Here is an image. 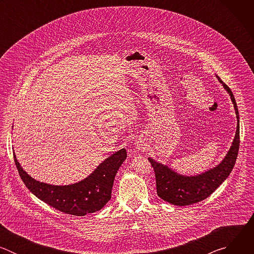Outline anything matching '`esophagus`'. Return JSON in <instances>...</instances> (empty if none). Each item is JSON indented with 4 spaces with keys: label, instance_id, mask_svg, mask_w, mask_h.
I'll list each match as a JSON object with an SVG mask.
<instances>
[{
    "label": "esophagus",
    "instance_id": "34e87169",
    "mask_svg": "<svg viewBox=\"0 0 254 254\" xmlns=\"http://www.w3.org/2000/svg\"><path fill=\"white\" fill-rule=\"evenodd\" d=\"M146 142H144V140L141 138V137H137L135 140H134V147L137 151H144V149H146Z\"/></svg>",
    "mask_w": 254,
    "mask_h": 254
}]
</instances>
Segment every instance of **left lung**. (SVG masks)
<instances>
[{
    "instance_id": "left-lung-1",
    "label": "left lung",
    "mask_w": 254,
    "mask_h": 254,
    "mask_svg": "<svg viewBox=\"0 0 254 254\" xmlns=\"http://www.w3.org/2000/svg\"><path fill=\"white\" fill-rule=\"evenodd\" d=\"M216 77L223 85L224 89L229 93L234 106L237 119L235 136L228 153L220 164L195 176H184L178 174L167 165L149 158V161L155 170L157 194L160 198L166 202H169L170 204L177 206H187L205 200L224 182L235 165L240 142L238 108L231 89L220 79L219 76L216 75Z\"/></svg>"
}]
</instances>
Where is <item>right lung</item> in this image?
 Listing matches in <instances>:
<instances>
[{
  "label": "right lung",
  "mask_w": 254,
  "mask_h": 254,
  "mask_svg": "<svg viewBox=\"0 0 254 254\" xmlns=\"http://www.w3.org/2000/svg\"><path fill=\"white\" fill-rule=\"evenodd\" d=\"M127 157L126 149H122L106 158L85 179L71 185L58 186L33 179L23 170L14 153L19 175L30 192L53 208L74 216L99 211L111 200L115 177Z\"/></svg>",
  "instance_id": "add662e5"
}]
</instances>
